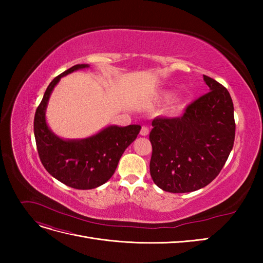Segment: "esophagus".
I'll list each match as a JSON object with an SVG mask.
<instances>
[{"label":"esophagus","instance_id":"obj_1","mask_svg":"<svg viewBox=\"0 0 263 263\" xmlns=\"http://www.w3.org/2000/svg\"><path fill=\"white\" fill-rule=\"evenodd\" d=\"M140 135H141V136H148V135H149V128H148L147 126H142L141 127Z\"/></svg>","mask_w":263,"mask_h":263}]
</instances>
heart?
<instances>
[{
    "instance_id": "b5f03b06",
    "label": "heart",
    "mask_w": 263,
    "mask_h": 263,
    "mask_svg": "<svg viewBox=\"0 0 263 263\" xmlns=\"http://www.w3.org/2000/svg\"><path fill=\"white\" fill-rule=\"evenodd\" d=\"M171 100V95L166 94V95H163V97L160 99L161 102H169ZM181 106V102L179 100H176L173 102V108H174V112H177V110L179 109V107Z\"/></svg>"
}]
</instances>
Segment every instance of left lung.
Listing matches in <instances>:
<instances>
[{
    "mask_svg": "<svg viewBox=\"0 0 263 263\" xmlns=\"http://www.w3.org/2000/svg\"><path fill=\"white\" fill-rule=\"evenodd\" d=\"M210 92L181 117L155 118L150 176L165 192L200 190L218 176L235 140L234 104L226 87L203 76Z\"/></svg>",
    "mask_w": 263,
    "mask_h": 263,
    "instance_id": "1",
    "label": "left lung"
}]
</instances>
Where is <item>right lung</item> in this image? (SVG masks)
Masks as SVG:
<instances>
[{"instance_id":"add662e5","label":"right lung","mask_w":263,"mask_h":263,"mask_svg":"<svg viewBox=\"0 0 263 263\" xmlns=\"http://www.w3.org/2000/svg\"><path fill=\"white\" fill-rule=\"evenodd\" d=\"M90 65H77L55 77L47 87L34 119V134L39 158L50 176L78 190L101 186L114 174L125 149L137 138L141 126L108 125L86 138L65 139L47 124L46 109L50 95L62 77Z\"/></svg>"}]
</instances>
